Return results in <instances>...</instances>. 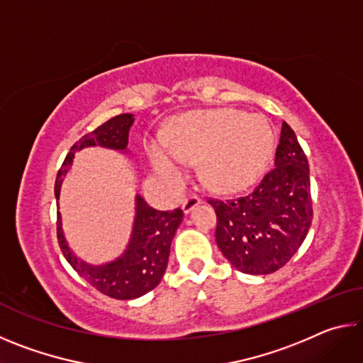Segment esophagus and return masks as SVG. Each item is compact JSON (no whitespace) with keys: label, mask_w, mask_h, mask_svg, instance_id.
Returning <instances> with one entry per match:
<instances>
[{"label":"esophagus","mask_w":363,"mask_h":363,"mask_svg":"<svg viewBox=\"0 0 363 363\" xmlns=\"http://www.w3.org/2000/svg\"><path fill=\"white\" fill-rule=\"evenodd\" d=\"M200 205V199L196 195H190V196H187L186 200H184V203H182V211H184V214H189L190 211L194 210L195 206H199Z\"/></svg>","instance_id":"esophagus-1"}]
</instances>
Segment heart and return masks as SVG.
I'll return each mask as SVG.
<instances>
[{"label":"heart","mask_w":363,"mask_h":363,"mask_svg":"<svg viewBox=\"0 0 363 363\" xmlns=\"http://www.w3.org/2000/svg\"><path fill=\"white\" fill-rule=\"evenodd\" d=\"M275 150V136L262 115L220 108L177 118L164 145L147 147L152 168L173 186L186 177V164L203 162L205 182L218 192H242L261 179Z\"/></svg>","instance_id":"heart-1"}]
</instances>
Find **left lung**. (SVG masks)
Masks as SVG:
<instances>
[{
	"mask_svg": "<svg viewBox=\"0 0 363 363\" xmlns=\"http://www.w3.org/2000/svg\"><path fill=\"white\" fill-rule=\"evenodd\" d=\"M274 169L247 196L208 200L220 253L243 274H272L291 259L312 223L309 163L284 121Z\"/></svg>",
	"mask_w": 363,
	"mask_h": 363,
	"instance_id": "obj_1",
	"label": "left lung"
}]
</instances>
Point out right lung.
I'll return each mask as SVG.
<instances>
[{
	"label": "right lung",
	"instance_id": "obj_1",
	"mask_svg": "<svg viewBox=\"0 0 363 363\" xmlns=\"http://www.w3.org/2000/svg\"><path fill=\"white\" fill-rule=\"evenodd\" d=\"M133 123V113L116 115L73 144L56 177L54 194L57 200L64 177L70 171L75 158V152L99 145L104 149L128 153V136ZM134 201L136 214L128 247L116 259L106 264H89L73 253L65 240L62 218L57 211V240L65 259L77 270L79 277L93 285L97 291L115 299H136L160 284L168 266L171 242L184 218L179 208L173 211L153 210L140 195H136Z\"/></svg>",
	"mask_w": 363,
	"mask_h": 363
}]
</instances>
